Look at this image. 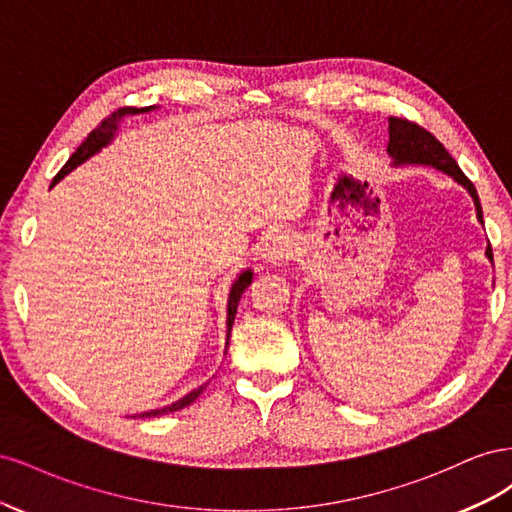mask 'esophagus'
<instances>
[{"instance_id": "1", "label": "esophagus", "mask_w": 512, "mask_h": 512, "mask_svg": "<svg viewBox=\"0 0 512 512\" xmlns=\"http://www.w3.org/2000/svg\"><path fill=\"white\" fill-rule=\"evenodd\" d=\"M292 256V243L286 235H273L265 247H262V260L269 262L273 267H280Z\"/></svg>"}]
</instances>
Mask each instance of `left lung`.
Returning <instances> with one entry per match:
<instances>
[{
	"label": "left lung",
	"instance_id": "obj_1",
	"mask_svg": "<svg viewBox=\"0 0 512 512\" xmlns=\"http://www.w3.org/2000/svg\"><path fill=\"white\" fill-rule=\"evenodd\" d=\"M386 151H389V156L393 158L395 166H404V164L433 166L436 170H442V173H446L448 177H453L457 183H461L463 188L470 192V196L474 200V207H476V218L480 224H483V209H480L476 188L472 185V181L463 175V170L453 160L451 153L444 149V145L431 132H427L425 128H421L414 121L391 117L389 119V147H386ZM485 254L493 262L491 245L487 247Z\"/></svg>",
	"mask_w": 512,
	"mask_h": 512
}]
</instances>
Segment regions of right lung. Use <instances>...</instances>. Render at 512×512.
<instances>
[{
  "label": "right lung",
  "mask_w": 512,
  "mask_h": 512,
  "mask_svg": "<svg viewBox=\"0 0 512 512\" xmlns=\"http://www.w3.org/2000/svg\"><path fill=\"white\" fill-rule=\"evenodd\" d=\"M153 108H156V106H145V108L123 106V108H119V111H115L113 115H108L96 130H91V132H89V136H87L85 141L81 143V147L72 153L70 160L64 164V168H61L59 173L55 175L53 185H55L57 181L64 179V177L70 173V170H74L76 166L83 164V162H85V160H89L91 156H96V153H98L102 147H106L108 143H111L113 138H115V132H117V126H119L121 117H126V115H141V113H149V111H153ZM252 277H254L252 269H247V271H243V273L237 277L235 284L230 286V294H228V316H226V350H228V339H230V331H232V322H235V316H237V305H239V301H241V294L245 292V288L252 284ZM205 389H207V384L198 386V389L190 391L188 395L181 397L179 401H175V404L164 406V408H158V410H151V412H143V414H138V416H141V418H145V416H162V414H168V412L183 410L185 406H190L192 401H194L200 393H203Z\"/></svg>",
  "instance_id": "1"
}]
</instances>
